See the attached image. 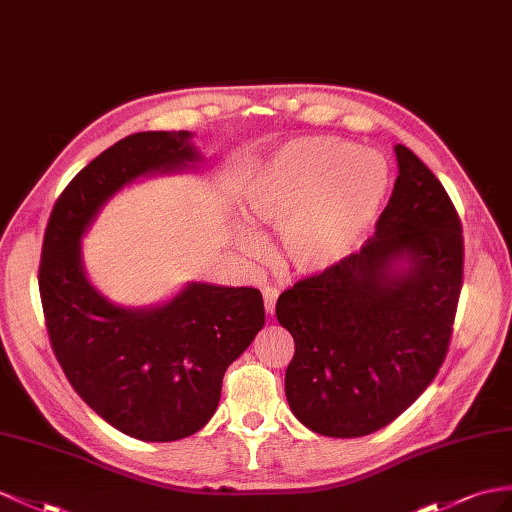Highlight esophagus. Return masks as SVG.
Listing matches in <instances>:
<instances>
[{
	"label": "esophagus",
	"mask_w": 512,
	"mask_h": 512,
	"mask_svg": "<svg viewBox=\"0 0 512 512\" xmlns=\"http://www.w3.org/2000/svg\"><path fill=\"white\" fill-rule=\"evenodd\" d=\"M263 299H265V310L267 315H273V310H276V302H278V291L276 289H267L263 291Z\"/></svg>",
	"instance_id": "1"
}]
</instances>
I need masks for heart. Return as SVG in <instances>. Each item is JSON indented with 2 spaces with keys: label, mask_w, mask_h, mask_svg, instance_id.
<instances>
[{
  "label": "heart",
  "mask_w": 512,
  "mask_h": 512,
  "mask_svg": "<svg viewBox=\"0 0 512 512\" xmlns=\"http://www.w3.org/2000/svg\"><path fill=\"white\" fill-rule=\"evenodd\" d=\"M391 189L386 160L334 136H302L273 152L245 184L249 226L280 232L284 263L302 276L343 267L382 215ZM236 247L260 254V239L236 228Z\"/></svg>",
  "instance_id": "b5f03b06"
}]
</instances>
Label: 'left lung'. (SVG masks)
Masks as SVG:
<instances>
[{"mask_svg": "<svg viewBox=\"0 0 512 512\" xmlns=\"http://www.w3.org/2000/svg\"><path fill=\"white\" fill-rule=\"evenodd\" d=\"M395 158L376 234L343 267L299 280L276 304L295 341L286 402L323 436L389 426L428 389L450 345L463 230L434 173L404 145Z\"/></svg>", "mask_w": 512, "mask_h": 512, "instance_id": "1", "label": "left lung"}]
</instances>
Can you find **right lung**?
I'll return each instance as SVG.
<instances>
[{
	"mask_svg": "<svg viewBox=\"0 0 512 512\" xmlns=\"http://www.w3.org/2000/svg\"><path fill=\"white\" fill-rule=\"evenodd\" d=\"M193 132H139L91 160L49 217L39 289L54 354L73 389L112 428L178 441L215 415L223 373L265 326L252 286L186 282L167 302L115 304L86 276L82 239L102 208L141 178L193 171Z\"/></svg>",
	"mask_w": 512,
	"mask_h": 512,
	"instance_id": "add662e5",
	"label": "right lung"
}]
</instances>
